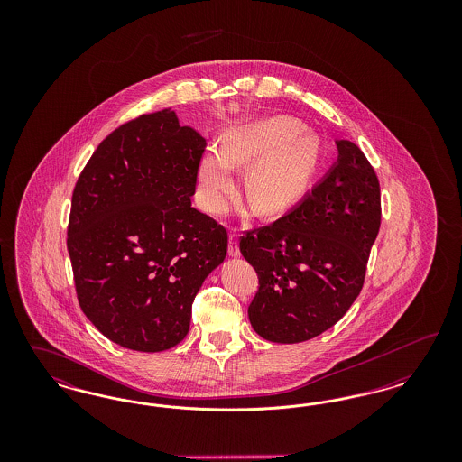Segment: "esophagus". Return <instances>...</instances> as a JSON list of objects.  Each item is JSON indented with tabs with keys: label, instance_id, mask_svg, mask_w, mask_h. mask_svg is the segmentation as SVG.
<instances>
[{
	"label": "esophagus",
	"instance_id": "34e87169",
	"mask_svg": "<svg viewBox=\"0 0 462 462\" xmlns=\"http://www.w3.org/2000/svg\"><path fill=\"white\" fill-rule=\"evenodd\" d=\"M228 254H230L232 258H237V256H241V249H239V239H237V234H236V232H232V234L228 236Z\"/></svg>",
	"mask_w": 462,
	"mask_h": 462
}]
</instances>
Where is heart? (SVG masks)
<instances>
[{
    "label": "heart",
    "mask_w": 462,
    "mask_h": 462,
    "mask_svg": "<svg viewBox=\"0 0 462 462\" xmlns=\"http://www.w3.org/2000/svg\"><path fill=\"white\" fill-rule=\"evenodd\" d=\"M322 155L320 138L291 116H272L236 126L220 147L199 161L198 196L202 208L223 213L236 189L234 168L254 161L244 175V194L263 217L286 211L305 192Z\"/></svg>",
    "instance_id": "b5f03b06"
}]
</instances>
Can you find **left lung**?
<instances>
[{
  "instance_id": "8db88e82",
  "label": "left lung",
  "mask_w": 462,
  "mask_h": 462,
  "mask_svg": "<svg viewBox=\"0 0 462 462\" xmlns=\"http://www.w3.org/2000/svg\"><path fill=\"white\" fill-rule=\"evenodd\" d=\"M336 145V164L298 206L241 237L260 281L249 322L266 341L301 343L330 329L364 286L381 225L379 181L353 142Z\"/></svg>"
}]
</instances>
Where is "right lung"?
I'll return each instance as SVG.
<instances>
[{"label": "right lung", "mask_w": 462, "mask_h": 462, "mask_svg": "<svg viewBox=\"0 0 462 462\" xmlns=\"http://www.w3.org/2000/svg\"><path fill=\"white\" fill-rule=\"evenodd\" d=\"M204 149L175 110L143 114L110 133L76 181L67 251L78 301L123 348L176 346L226 256V230L190 202Z\"/></svg>", "instance_id": "right-lung-1"}]
</instances>
